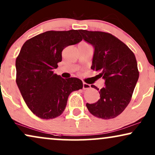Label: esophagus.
I'll return each instance as SVG.
<instances>
[{
  "label": "esophagus",
  "instance_id": "34e87169",
  "mask_svg": "<svg viewBox=\"0 0 155 155\" xmlns=\"http://www.w3.org/2000/svg\"><path fill=\"white\" fill-rule=\"evenodd\" d=\"M91 88V85L89 84H87V83H83V89H90Z\"/></svg>",
  "mask_w": 155,
  "mask_h": 155
}]
</instances>
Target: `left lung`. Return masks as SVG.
<instances>
[{
  "label": "left lung",
  "instance_id": "obj_1",
  "mask_svg": "<svg viewBox=\"0 0 155 155\" xmlns=\"http://www.w3.org/2000/svg\"><path fill=\"white\" fill-rule=\"evenodd\" d=\"M83 39L94 48L91 68L99 71L98 77L105 80V86L97 89L100 99L87 104L94 116L113 119L124 110L130 102L139 79L136 58L126 44L109 33L79 30Z\"/></svg>",
  "mask_w": 155,
  "mask_h": 155
}]
</instances>
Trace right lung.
I'll use <instances>...</instances> for the list:
<instances>
[{"label":"right lung","instance_id":"add662e5","mask_svg":"<svg viewBox=\"0 0 155 155\" xmlns=\"http://www.w3.org/2000/svg\"><path fill=\"white\" fill-rule=\"evenodd\" d=\"M81 40L78 30L48 31L23 45L15 61L16 84L26 105L39 118L60 116L70 94L83 88L79 79H63L54 73L64 48Z\"/></svg>","mask_w":155,"mask_h":155}]
</instances>
